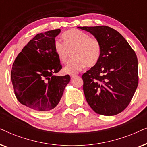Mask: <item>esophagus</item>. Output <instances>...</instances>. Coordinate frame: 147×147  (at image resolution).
Returning a JSON list of instances; mask_svg holds the SVG:
<instances>
[{"label":"esophagus","instance_id":"34e87169","mask_svg":"<svg viewBox=\"0 0 147 147\" xmlns=\"http://www.w3.org/2000/svg\"><path fill=\"white\" fill-rule=\"evenodd\" d=\"M76 76H77V74H71V78L72 79V78H75V77H76Z\"/></svg>","mask_w":147,"mask_h":147}]
</instances>
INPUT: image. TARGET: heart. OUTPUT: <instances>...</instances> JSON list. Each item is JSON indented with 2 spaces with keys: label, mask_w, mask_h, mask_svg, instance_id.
Here are the masks:
<instances>
[{
  "label": "heart",
  "mask_w": 147,
  "mask_h": 147,
  "mask_svg": "<svg viewBox=\"0 0 147 147\" xmlns=\"http://www.w3.org/2000/svg\"><path fill=\"white\" fill-rule=\"evenodd\" d=\"M63 43L55 41L53 50L61 63L69 61L71 53L74 59L65 66V74H73L84 67H93L102 57V45L96 38L90 37L87 33L78 29H70L62 33Z\"/></svg>",
  "instance_id": "heart-1"
}]
</instances>
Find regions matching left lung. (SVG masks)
<instances>
[{
  "label": "left lung",
  "mask_w": 147,
  "mask_h": 147,
  "mask_svg": "<svg viewBox=\"0 0 147 147\" xmlns=\"http://www.w3.org/2000/svg\"><path fill=\"white\" fill-rule=\"evenodd\" d=\"M93 35L102 45V57L82 75L86 101L96 113L114 116L123 111L138 83L135 52L121 34L108 26L78 27Z\"/></svg>",
  "instance_id": "1"
}]
</instances>
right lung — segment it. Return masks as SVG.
Here are the masks:
<instances>
[{
  "label": "right lung",
  "mask_w": 147,
  "mask_h": 147,
  "mask_svg": "<svg viewBox=\"0 0 147 147\" xmlns=\"http://www.w3.org/2000/svg\"><path fill=\"white\" fill-rule=\"evenodd\" d=\"M61 30L37 34L13 64L11 81L20 103L38 111H49L59 103L70 76H55L62 66L53 50Z\"/></svg>",
  "instance_id": "right-lung-1"
}]
</instances>
